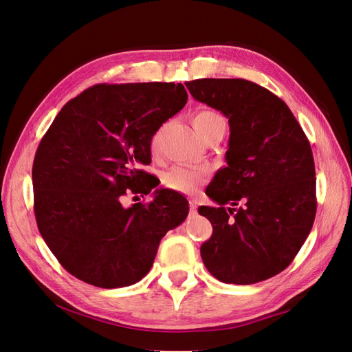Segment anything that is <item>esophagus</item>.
<instances>
[{"mask_svg": "<svg viewBox=\"0 0 352 352\" xmlns=\"http://www.w3.org/2000/svg\"><path fill=\"white\" fill-rule=\"evenodd\" d=\"M188 204H190V211H192V212H196V211H197V201L192 199Z\"/></svg>", "mask_w": 352, "mask_h": 352, "instance_id": "obj_1", "label": "esophagus"}]
</instances>
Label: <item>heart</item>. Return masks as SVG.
<instances>
[{
    "label": "heart",
    "instance_id": "heart-1",
    "mask_svg": "<svg viewBox=\"0 0 352 352\" xmlns=\"http://www.w3.org/2000/svg\"><path fill=\"white\" fill-rule=\"evenodd\" d=\"M193 126L196 132L202 137L204 133L208 131L217 128V126H226L224 119L215 111L211 110H202L197 111L193 116ZM159 137L156 135L153 138V148L157 147ZM206 178V170L204 169H195V168H187V166H175L169 169L168 173L164 175V184L170 188V190H175L179 193H193L197 190Z\"/></svg>",
    "mask_w": 352,
    "mask_h": 352
}]
</instances>
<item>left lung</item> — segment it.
<instances>
[{"label":"left lung","instance_id":"left-lung-1","mask_svg":"<svg viewBox=\"0 0 352 352\" xmlns=\"http://www.w3.org/2000/svg\"><path fill=\"white\" fill-rule=\"evenodd\" d=\"M186 87L226 116L230 128L228 165L205 192L219 206L199 208L212 224L201 247L204 265L226 284L265 281L293 262L312 229L317 199L309 141L283 99L253 82L199 78Z\"/></svg>","mask_w":352,"mask_h":352}]
</instances>
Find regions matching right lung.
Listing matches in <instances>:
<instances>
[{
    "label": "right lung",
    "instance_id": "right-lung-1",
    "mask_svg": "<svg viewBox=\"0 0 352 352\" xmlns=\"http://www.w3.org/2000/svg\"><path fill=\"white\" fill-rule=\"evenodd\" d=\"M186 102L182 83L156 82L96 85L62 107L35 153L32 186L38 230L71 275L101 288L138 283L186 220L188 202L168 188L122 205L126 190L159 186L142 170L151 138Z\"/></svg>",
    "mask_w": 352,
    "mask_h": 352
}]
</instances>
